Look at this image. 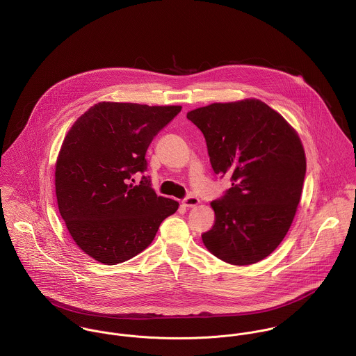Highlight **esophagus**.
<instances>
[{"label": "esophagus", "instance_id": "1", "mask_svg": "<svg viewBox=\"0 0 356 356\" xmlns=\"http://www.w3.org/2000/svg\"><path fill=\"white\" fill-rule=\"evenodd\" d=\"M200 203V200L196 197V196H188L186 199H184V202L182 204L185 205V207H196V205H199Z\"/></svg>", "mask_w": 356, "mask_h": 356}]
</instances>
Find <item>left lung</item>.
<instances>
[{
    "mask_svg": "<svg viewBox=\"0 0 356 356\" xmlns=\"http://www.w3.org/2000/svg\"><path fill=\"white\" fill-rule=\"evenodd\" d=\"M204 134L215 174L232 188L213 200L215 223L205 248L234 264H254L286 236L300 202L305 153L296 130L256 99L213 102L188 112Z\"/></svg>",
    "mask_w": 356,
    "mask_h": 356,
    "instance_id": "obj_1",
    "label": "left lung"
}]
</instances>
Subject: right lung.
Here are the masks:
<instances>
[{
    "label": "right lung",
    "mask_w": 356,
    "mask_h": 356,
    "mask_svg": "<svg viewBox=\"0 0 356 356\" xmlns=\"http://www.w3.org/2000/svg\"><path fill=\"white\" fill-rule=\"evenodd\" d=\"M181 108L99 102L67 133L54 171L57 205L75 244L95 260L118 264L143 252L178 209L156 195L149 177L129 179L145 172L153 137Z\"/></svg>",
    "instance_id": "obj_1"
}]
</instances>
